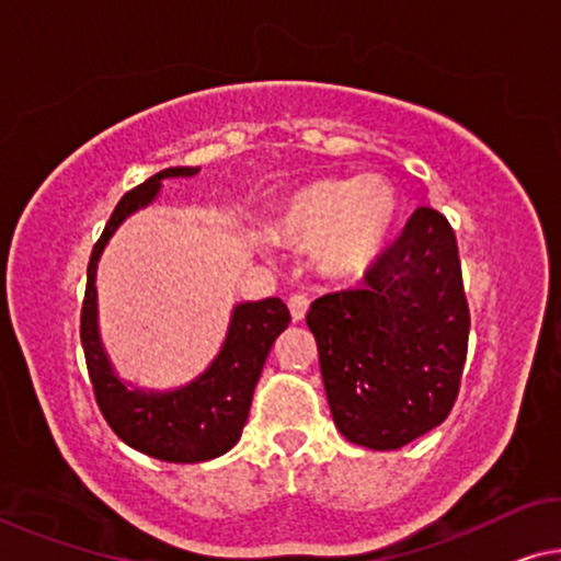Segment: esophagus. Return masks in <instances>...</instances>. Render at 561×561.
<instances>
[{
	"label": "esophagus",
	"instance_id": "1",
	"mask_svg": "<svg viewBox=\"0 0 561 561\" xmlns=\"http://www.w3.org/2000/svg\"><path fill=\"white\" fill-rule=\"evenodd\" d=\"M289 312H291V319H295V322H299V319H305V314H307V309H309V297L307 295H291L289 297Z\"/></svg>",
	"mask_w": 561,
	"mask_h": 561
}]
</instances>
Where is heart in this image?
Instances as JSON below:
<instances>
[{
  "label": "heart",
  "mask_w": 561,
  "mask_h": 561,
  "mask_svg": "<svg viewBox=\"0 0 561 561\" xmlns=\"http://www.w3.org/2000/svg\"><path fill=\"white\" fill-rule=\"evenodd\" d=\"M399 211L385 176H327L301 186L272 219V234L297 249H317L332 274H359L377 260Z\"/></svg>",
  "instance_id": "heart-1"
}]
</instances>
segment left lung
Returning <instances> with one entry per match:
<instances>
[{
  "label": "left lung",
  "instance_id": "obj_1",
  "mask_svg": "<svg viewBox=\"0 0 561 561\" xmlns=\"http://www.w3.org/2000/svg\"><path fill=\"white\" fill-rule=\"evenodd\" d=\"M312 329L334 424L359 447L389 451L447 420L469 342L455 229L420 207L359 289L312 301Z\"/></svg>",
  "mask_w": 561,
  "mask_h": 561
}]
</instances>
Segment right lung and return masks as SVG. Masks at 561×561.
<instances>
[{"mask_svg": "<svg viewBox=\"0 0 561 561\" xmlns=\"http://www.w3.org/2000/svg\"><path fill=\"white\" fill-rule=\"evenodd\" d=\"M197 172L199 167H169L119 199L89 256L82 324H79L89 379L106 424L131 449L174 465L215 459L234 447L242 437L266 354L291 319L287 305L277 297L237 305L217 359L202 377L174 392L127 389L114 375L96 329V262L114 229L131 211L147 207L157 197L162 180L194 176Z\"/></svg>", "mask_w": 561, "mask_h": 561, "instance_id": "add662e5", "label": "right lung"}]
</instances>
